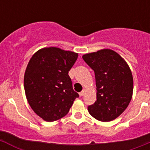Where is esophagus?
I'll return each mask as SVG.
<instances>
[{"label":"esophagus","instance_id":"1","mask_svg":"<svg viewBox=\"0 0 150 150\" xmlns=\"http://www.w3.org/2000/svg\"><path fill=\"white\" fill-rule=\"evenodd\" d=\"M85 93H86V91H85V90H83V91H82L80 93H79V95H80V97H83V95H85Z\"/></svg>","mask_w":150,"mask_h":150}]
</instances>
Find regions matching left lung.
<instances>
[{
	"label": "left lung",
	"instance_id": "left-lung-1",
	"mask_svg": "<svg viewBox=\"0 0 150 150\" xmlns=\"http://www.w3.org/2000/svg\"><path fill=\"white\" fill-rule=\"evenodd\" d=\"M83 59L95 71L97 100L88 112L101 122H110L128 107L133 95V76L122 57L110 49L85 54Z\"/></svg>",
	"mask_w": 150,
	"mask_h": 150
}]
</instances>
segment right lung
<instances>
[{
  "mask_svg": "<svg viewBox=\"0 0 150 150\" xmlns=\"http://www.w3.org/2000/svg\"><path fill=\"white\" fill-rule=\"evenodd\" d=\"M77 58L76 52L52 46L40 49L30 58L24 88L30 107L44 121L54 122L66 116L79 97L68 75Z\"/></svg>",
  "mask_w": 150,
  "mask_h": 150,
  "instance_id": "obj_1",
  "label": "right lung"
}]
</instances>
